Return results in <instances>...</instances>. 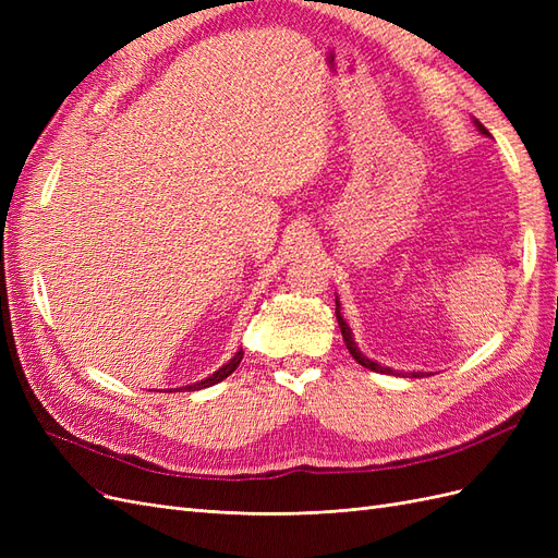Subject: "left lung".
Here are the masks:
<instances>
[{
  "mask_svg": "<svg viewBox=\"0 0 558 558\" xmlns=\"http://www.w3.org/2000/svg\"><path fill=\"white\" fill-rule=\"evenodd\" d=\"M477 128L484 132V134H488L486 132V128L482 125V123H477ZM335 316H337V324H340V330H342V337H344V344H347V349H349V353L353 356V361L356 363H361L363 367H367V369H373V373H384V375H396L393 369H388V367H384V365H379V363H375V361H369V359H365L363 353L359 351V347H356V342H353V337H351V330H349V326H347V320L342 318V314H340V302L335 300ZM412 377H424V373H412Z\"/></svg>",
  "mask_w": 558,
  "mask_h": 558,
  "instance_id": "1",
  "label": "left lung"
}]
</instances>
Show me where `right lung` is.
Wrapping results in <instances>:
<instances>
[{"instance_id":"1","label":"right lung","mask_w":558,"mask_h":558,"mask_svg":"<svg viewBox=\"0 0 558 558\" xmlns=\"http://www.w3.org/2000/svg\"><path fill=\"white\" fill-rule=\"evenodd\" d=\"M242 356H244V351H238L234 353V356L230 359V363H226L221 369H216V373L211 375V377H207V379H202V381H197V384H191V386H181V388H177V391H197V388H207V386H214V384H218V381H223L226 377H230L234 369H238V365L242 363Z\"/></svg>"}]
</instances>
